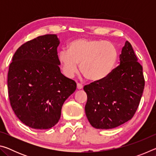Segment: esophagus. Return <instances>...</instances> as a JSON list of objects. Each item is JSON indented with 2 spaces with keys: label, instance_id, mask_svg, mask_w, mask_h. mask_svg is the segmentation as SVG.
<instances>
[{
  "label": "esophagus",
  "instance_id": "1",
  "mask_svg": "<svg viewBox=\"0 0 156 156\" xmlns=\"http://www.w3.org/2000/svg\"><path fill=\"white\" fill-rule=\"evenodd\" d=\"M83 88V84H81L80 83H77V89H82Z\"/></svg>",
  "mask_w": 156,
  "mask_h": 156
}]
</instances>
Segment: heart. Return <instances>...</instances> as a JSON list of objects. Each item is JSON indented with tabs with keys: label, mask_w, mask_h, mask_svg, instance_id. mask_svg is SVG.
I'll return each instance as SVG.
<instances>
[{
	"label": "heart",
	"mask_w": 156,
	"mask_h": 156,
	"mask_svg": "<svg viewBox=\"0 0 156 156\" xmlns=\"http://www.w3.org/2000/svg\"><path fill=\"white\" fill-rule=\"evenodd\" d=\"M118 56L117 48L109 41L79 38L71 42L67 50L59 52L58 60L68 77L78 73L80 64L81 72L88 80L100 81L112 72Z\"/></svg>",
	"instance_id": "obj_1"
}]
</instances>
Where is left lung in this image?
<instances>
[{"label": "left lung", "mask_w": 156, "mask_h": 156, "mask_svg": "<svg viewBox=\"0 0 156 156\" xmlns=\"http://www.w3.org/2000/svg\"><path fill=\"white\" fill-rule=\"evenodd\" d=\"M144 88L142 65L131 44L125 42L120 55V65L100 81L84 87L87 95V118L92 126L109 129L131 120L140 102Z\"/></svg>", "instance_id": "1"}]
</instances>
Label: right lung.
<instances>
[{
	"instance_id": "right-lung-1",
	"label": "right lung",
	"mask_w": 156,
	"mask_h": 156,
	"mask_svg": "<svg viewBox=\"0 0 156 156\" xmlns=\"http://www.w3.org/2000/svg\"><path fill=\"white\" fill-rule=\"evenodd\" d=\"M56 34H46L22 44L9 65L7 86L13 111L31 128L56 125L62 105L76 89V83L62 74Z\"/></svg>"
}]
</instances>
